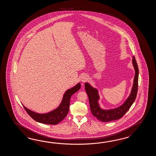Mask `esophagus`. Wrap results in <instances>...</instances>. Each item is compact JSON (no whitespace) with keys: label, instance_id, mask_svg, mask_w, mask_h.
<instances>
[{"label":"esophagus","instance_id":"34e87169","mask_svg":"<svg viewBox=\"0 0 156 156\" xmlns=\"http://www.w3.org/2000/svg\"><path fill=\"white\" fill-rule=\"evenodd\" d=\"M88 76L86 75H83V76L81 77V81L83 82V83H85L87 80H88Z\"/></svg>","mask_w":156,"mask_h":156}]
</instances>
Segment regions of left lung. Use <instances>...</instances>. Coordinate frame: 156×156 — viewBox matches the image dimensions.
<instances>
[{
	"label": "left lung",
	"mask_w": 156,
	"mask_h": 156,
	"mask_svg": "<svg viewBox=\"0 0 156 156\" xmlns=\"http://www.w3.org/2000/svg\"><path fill=\"white\" fill-rule=\"evenodd\" d=\"M132 62L133 66L135 69L136 73L134 79V83L132 91L126 102L122 106L117 108L106 110L101 109L100 108L98 102V100L99 99L98 90L96 89L93 88L89 83H85V88L89 98L91 112L93 115L96 117L98 119L104 122H108L110 121L119 119L129 109L133 103L135 101L138 92L139 70L134 56H133Z\"/></svg>",
	"instance_id": "1"
}]
</instances>
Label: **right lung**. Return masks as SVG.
I'll return each mask as SVG.
<instances>
[{
    "mask_svg": "<svg viewBox=\"0 0 156 156\" xmlns=\"http://www.w3.org/2000/svg\"><path fill=\"white\" fill-rule=\"evenodd\" d=\"M80 87L81 84L79 83L73 88L67 90L63 95V99L60 106L56 109L54 110L50 113L44 114H38L27 109L23 105L24 109L28 114L37 122L46 124L56 125L60 123L66 116L69 110L71 97L74 93L77 91Z\"/></svg>",
    "mask_w": 156,
    "mask_h": 156,
    "instance_id": "obj_1",
    "label": "right lung"
}]
</instances>
